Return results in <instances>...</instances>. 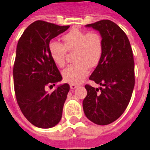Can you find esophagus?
<instances>
[{
  "mask_svg": "<svg viewBox=\"0 0 150 150\" xmlns=\"http://www.w3.org/2000/svg\"><path fill=\"white\" fill-rule=\"evenodd\" d=\"M78 87V85L77 84H70V88H71V89H76V87Z\"/></svg>",
  "mask_w": 150,
  "mask_h": 150,
  "instance_id": "1",
  "label": "esophagus"
}]
</instances>
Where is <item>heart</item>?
<instances>
[{"instance_id":"heart-1","label":"heart","mask_w":150,"mask_h":150,"mask_svg":"<svg viewBox=\"0 0 150 150\" xmlns=\"http://www.w3.org/2000/svg\"><path fill=\"white\" fill-rule=\"evenodd\" d=\"M62 39L63 45L56 42L50 43V57L56 66L63 67L67 50L75 52L74 61L76 63L66 68L62 76L65 82L77 84L88 76L89 67H94L100 62L104 50L102 38L98 32L74 29L64 35Z\"/></svg>"}]
</instances>
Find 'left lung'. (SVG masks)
Segmentation results:
<instances>
[{
  "mask_svg": "<svg viewBox=\"0 0 150 150\" xmlns=\"http://www.w3.org/2000/svg\"><path fill=\"white\" fill-rule=\"evenodd\" d=\"M85 26L99 32L104 50L89 78L103 87L85 86L83 108L90 121L105 125L117 120L130 101L135 86L133 53L125 33L113 21L101 20Z\"/></svg>",
  "mask_w": 150,
  "mask_h": 150,
  "instance_id": "1",
  "label": "left lung"
}]
</instances>
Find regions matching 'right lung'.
Returning a JSON list of instances; mask_svg holds the SVG:
<instances>
[{"instance_id": "obj_1", "label": "right lung", "mask_w": 150, "mask_h": 150, "mask_svg": "<svg viewBox=\"0 0 150 150\" xmlns=\"http://www.w3.org/2000/svg\"><path fill=\"white\" fill-rule=\"evenodd\" d=\"M69 28L34 21L17 45L13 69L17 102L28 122L41 129H50L59 122L69 91L68 83L58 85L51 94L45 91L47 86L53 87L63 79L50 57V42Z\"/></svg>"}]
</instances>
